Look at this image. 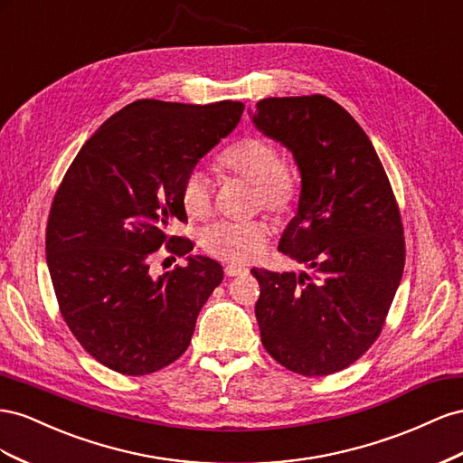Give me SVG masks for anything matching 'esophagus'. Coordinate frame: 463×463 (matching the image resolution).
I'll use <instances>...</instances> for the list:
<instances>
[{"mask_svg": "<svg viewBox=\"0 0 463 463\" xmlns=\"http://www.w3.org/2000/svg\"><path fill=\"white\" fill-rule=\"evenodd\" d=\"M248 269L246 268H242V266H234V263H231V266H227L224 268V273H227L229 277H236V275H242V273H246Z\"/></svg>", "mask_w": 463, "mask_h": 463, "instance_id": "34e87169", "label": "esophagus"}]
</instances>
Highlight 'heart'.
I'll list each match as a JSON object with an SVG mask.
<instances>
[{
  "mask_svg": "<svg viewBox=\"0 0 463 463\" xmlns=\"http://www.w3.org/2000/svg\"><path fill=\"white\" fill-rule=\"evenodd\" d=\"M222 176H236L256 188V205L277 217L295 209L300 195V180L293 168L283 165L277 145L261 136H250L234 143L217 158ZM180 203L194 219H207L213 211V197L207 178L190 173L182 182ZM271 234L268 221L215 222L202 234V248L222 261L248 263L263 254Z\"/></svg>",
  "mask_w": 463,
  "mask_h": 463,
  "instance_id": "heart-1",
  "label": "heart"
}]
</instances>
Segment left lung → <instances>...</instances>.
I'll return each instance as SVG.
<instances>
[{
  "mask_svg": "<svg viewBox=\"0 0 463 463\" xmlns=\"http://www.w3.org/2000/svg\"><path fill=\"white\" fill-rule=\"evenodd\" d=\"M252 122L298 165V211L279 252L312 269H252L261 343L297 374L339 373L378 339L400 287L405 239L398 202L371 139L335 100L263 99Z\"/></svg>",
  "mask_w": 463,
  "mask_h": 463,
  "instance_id": "obj_1",
  "label": "left lung"
}]
</instances>
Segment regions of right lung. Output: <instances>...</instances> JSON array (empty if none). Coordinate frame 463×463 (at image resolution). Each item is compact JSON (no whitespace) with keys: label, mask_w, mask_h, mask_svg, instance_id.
<instances>
[{"label":"right lung","mask_w":463,"mask_h":463,"mask_svg":"<svg viewBox=\"0 0 463 463\" xmlns=\"http://www.w3.org/2000/svg\"><path fill=\"white\" fill-rule=\"evenodd\" d=\"M242 112L234 100H136L90 136L65 173L46 227L50 279L71 334L110 371L145 376L188 349L197 314L222 281L221 263L189 256L188 267L158 278L148 268L163 243L181 257L194 250L166 234L188 221L182 182Z\"/></svg>","instance_id":"right-lung-1"}]
</instances>
